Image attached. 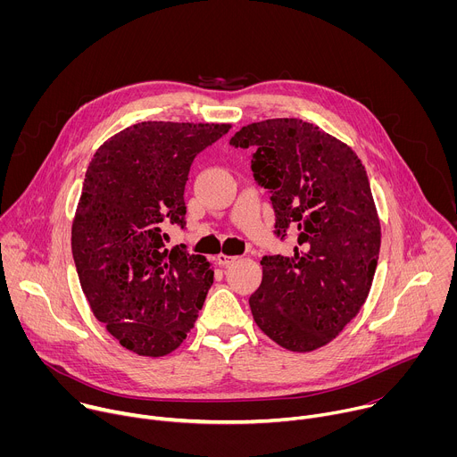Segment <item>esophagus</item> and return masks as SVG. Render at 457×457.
<instances>
[{"label": "esophagus", "mask_w": 457, "mask_h": 457, "mask_svg": "<svg viewBox=\"0 0 457 457\" xmlns=\"http://www.w3.org/2000/svg\"><path fill=\"white\" fill-rule=\"evenodd\" d=\"M233 262H237V256H229V254H224V253L217 254V264L219 266H231Z\"/></svg>", "instance_id": "esophagus-1"}]
</instances>
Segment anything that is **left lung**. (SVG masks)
<instances>
[{
  "label": "left lung",
  "mask_w": 457,
  "mask_h": 457,
  "mask_svg": "<svg viewBox=\"0 0 457 457\" xmlns=\"http://www.w3.org/2000/svg\"><path fill=\"white\" fill-rule=\"evenodd\" d=\"M254 180L270 189L277 235L298 231L291 256L266 254L249 296L254 323L280 347L311 353L333 342L363 307L381 226L365 166L351 146L302 119L242 126Z\"/></svg>",
  "instance_id": "1"
}]
</instances>
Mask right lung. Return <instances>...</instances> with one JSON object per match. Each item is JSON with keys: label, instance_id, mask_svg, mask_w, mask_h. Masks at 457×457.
Instances as JSON below:
<instances>
[{"label": "right lung", "instance_id": "1", "mask_svg": "<svg viewBox=\"0 0 457 457\" xmlns=\"http://www.w3.org/2000/svg\"><path fill=\"white\" fill-rule=\"evenodd\" d=\"M226 122L145 120L94 154L72 222V254L94 316L128 351L159 358L193 329L213 268L184 245L168 249V224L184 228L189 166Z\"/></svg>", "mask_w": 457, "mask_h": 457}]
</instances>
